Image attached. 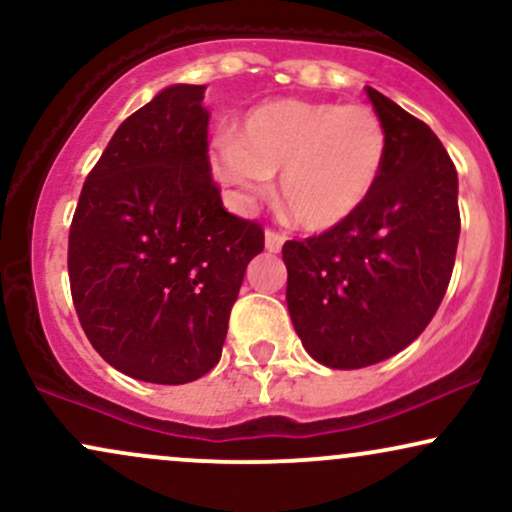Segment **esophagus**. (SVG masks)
<instances>
[{
  "mask_svg": "<svg viewBox=\"0 0 512 512\" xmlns=\"http://www.w3.org/2000/svg\"><path fill=\"white\" fill-rule=\"evenodd\" d=\"M284 236H281V233H276V231H267L264 233V248H267L269 252H279L281 250V245H284Z\"/></svg>",
  "mask_w": 512,
  "mask_h": 512,
  "instance_id": "34e87169",
  "label": "esophagus"
}]
</instances>
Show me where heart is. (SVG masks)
<instances>
[{
    "label": "heart",
    "instance_id": "b5f03b06",
    "mask_svg": "<svg viewBox=\"0 0 512 512\" xmlns=\"http://www.w3.org/2000/svg\"><path fill=\"white\" fill-rule=\"evenodd\" d=\"M387 129L368 105L279 98L252 108L238 137L209 146V168L240 204L269 192L279 170V202L296 226L322 233L356 216L378 187Z\"/></svg>",
    "mask_w": 512,
    "mask_h": 512
}]
</instances>
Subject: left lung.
<instances>
[{"instance_id": "8db88e82", "label": "left lung", "mask_w": 512, "mask_h": 512, "mask_svg": "<svg viewBox=\"0 0 512 512\" xmlns=\"http://www.w3.org/2000/svg\"><path fill=\"white\" fill-rule=\"evenodd\" d=\"M387 129L378 187L342 226L281 250L286 305L310 356L354 370L399 354L426 330L448 291L457 240V170L426 122L375 88Z\"/></svg>"}]
</instances>
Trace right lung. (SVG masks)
I'll list each match as a JSON object with an SVG mask.
<instances>
[{"mask_svg": "<svg viewBox=\"0 0 512 512\" xmlns=\"http://www.w3.org/2000/svg\"><path fill=\"white\" fill-rule=\"evenodd\" d=\"M204 88L175 84L129 115L88 173L69 228V284L110 366L182 385L219 363L255 221L223 209L209 168Z\"/></svg>", "mask_w": 512, "mask_h": 512, "instance_id": "obj_1", "label": "right lung"}]
</instances>
